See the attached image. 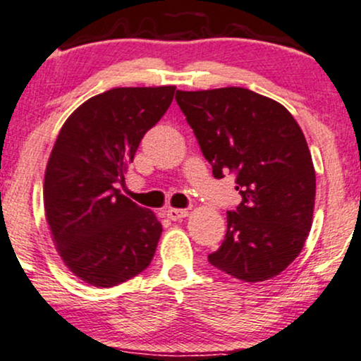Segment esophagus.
<instances>
[{"mask_svg":"<svg viewBox=\"0 0 361 361\" xmlns=\"http://www.w3.org/2000/svg\"><path fill=\"white\" fill-rule=\"evenodd\" d=\"M165 213H167V218L172 219V221H177V219H182L185 218V216H189L188 209H177V207H169Z\"/></svg>","mask_w":361,"mask_h":361,"instance_id":"obj_1","label":"esophagus"}]
</instances>
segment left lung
Segmentation results:
<instances>
[{"instance_id":"left-lung-1","label":"left lung","mask_w":361,"mask_h":361,"mask_svg":"<svg viewBox=\"0 0 361 361\" xmlns=\"http://www.w3.org/2000/svg\"><path fill=\"white\" fill-rule=\"evenodd\" d=\"M176 101L213 176L235 173L241 194L209 264L252 283L283 272L306 243L316 199L314 165L298 121L245 87L177 91Z\"/></svg>"}]
</instances>
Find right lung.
<instances>
[{"mask_svg":"<svg viewBox=\"0 0 361 361\" xmlns=\"http://www.w3.org/2000/svg\"><path fill=\"white\" fill-rule=\"evenodd\" d=\"M176 86L114 87L92 96L61 128L44 180L52 241L67 269L94 287H113L150 265L162 224L123 196L135 152L171 106Z\"/></svg>","mask_w":361,"mask_h":361,"instance_id":"right-lung-1","label":"right lung"}]
</instances>
